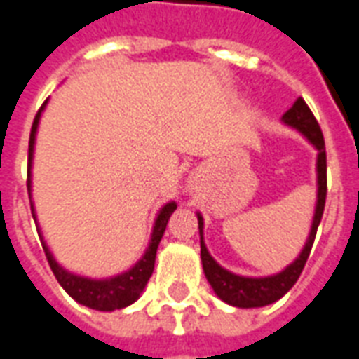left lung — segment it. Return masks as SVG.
Here are the masks:
<instances>
[{
	"label": "left lung",
	"instance_id": "obj_1",
	"mask_svg": "<svg viewBox=\"0 0 359 359\" xmlns=\"http://www.w3.org/2000/svg\"><path fill=\"white\" fill-rule=\"evenodd\" d=\"M283 121L290 125L294 129H298L307 140L318 149V159H316V172H318V200H316L315 219H313V226H311L309 240L305 243L304 251L296 260H294L286 269L280 273L271 275V277H260V279H252V277H240L226 271L221 268L204 245V238H202V217L198 215V229H200V257H202V268H204L205 279L210 280L211 288L215 290L219 298L226 302L229 305L241 307V309H249V307H264L280 299L285 296L299 279V275L304 271L305 262L309 258L311 247L315 243L316 230L320 224L322 213H324V205H326V194H327V176H326V144H324V136H322L320 125L316 118L307 107V102L299 97L298 101L294 102L290 110H286L283 116Z\"/></svg>",
	"mask_w": 359,
	"mask_h": 359
}]
</instances>
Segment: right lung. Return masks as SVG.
Masks as SVG:
<instances>
[{
	"label": "right lung",
	"mask_w": 359,
	"mask_h": 359,
	"mask_svg": "<svg viewBox=\"0 0 359 359\" xmlns=\"http://www.w3.org/2000/svg\"><path fill=\"white\" fill-rule=\"evenodd\" d=\"M44 104L39 108L37 116L33 119L32 125V135H29V148H27V193H32V159H33V144H35V133H37L39 119H41V112H43ZM177 208L176 202H168V204L161 210L159 217L155 221L154 234H151V241H149V247L146 255L140 258V262L135 264V268H130L129 271L118 275V277H112V279H86V277H79V275L69 273L67 269H63L60 264L55 262L54 257L50 255L48 247L43 241L44 255H46V260H48L50 268L54 271L55 279L63 286L71 298H74L79 304L90 307V309L97 311H116L123 309L127 305H130L133 302L138 299V296L144 290V286L148 285L149 277L154 273L155 268V255H157V247H159V241L165 234L166 223L168 219L174 213V210ZM33 219H35V211H33Z\"/></svg>",
	"instance_id": "1"
}]
</instances>
